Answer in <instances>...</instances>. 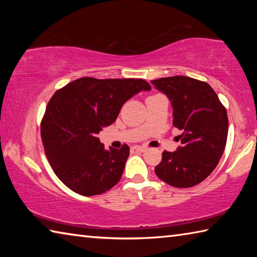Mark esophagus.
I'll use <instances>...</instances> for the list:
<instances>
[{"instance_id":"esophagus-1","label":"esophagus","mask_w":257,"mask_h":257,"mask_svg":"<svg viewBox=\"0 0 257 257\" xmlns=\"http://www.w3.org/2000/svg\"><path fill=\"white\" fill-rule=\"evenodd\" d=\"M133 149L138 151V152H146V151H147L146 147H143V146H134Z\"/></svg>"}]
</instances>
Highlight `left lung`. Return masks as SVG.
<instances>
[{"instance_id": "8db88e82", "label": "left lung", "mask_w": 257, "mask_h": 257, "mask_svg": "<svg viewBox=\"0 0 257 257\" xmlns=\"http://www.w3.org/2000/svg\"><path fill=\"white\" fill-rule=\"evenodd\" d=\"M151 82L171 102L172 123L181 130V145L175 152H163L156 176L176 188L196 186L211 175L223 154L227 110L204 81L175 76Z\"/></svg>"}]
</instances>
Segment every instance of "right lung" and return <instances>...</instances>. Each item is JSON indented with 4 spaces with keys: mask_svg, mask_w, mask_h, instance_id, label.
<instances>
[{
    "mask_svg": "<svg viewBox=\"0 0 257 257\" xmlns=\"http://www.w3.org/2000/svg\"><path fill=\"white\" fill-rule=\"evenodd\" d=\"M151 89L143 79L84 77L52 96L41 135L52 169L68 188L82 196H94L118 184L129 146L107 151L97 135L114 122L128 99Z\"/></svg>",
    "mask_w": 257,
    "mask_h": 257,
    "instance_id": "obj_1",
    "label": "right lung"
}]
</instances>
